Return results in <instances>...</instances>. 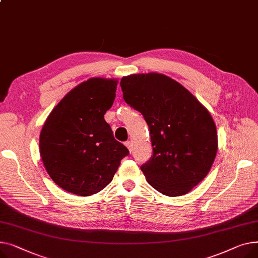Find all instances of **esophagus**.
I'll use <instances>...</instances> for the list:
<instances>
[{
	"label": "esophagus",
	"mask_w": 258,
	"mask_h": 258,
	"mask_svg": "<svg viewBox=\"0 0 258 258\" xmlns=\"http://www.w3.org/2000/svg\"><path fill=\"white\" fill-rule=\"evenodd\" d=\"M125 146L128 148V150L131 152V150H132V142H131V141L126 142V143H125Z\"/></svg>",
	"instance_id": "obj_1"
}]
</instances>
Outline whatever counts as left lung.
Segmentation results:
<instances>
[{
	"instance_id": "left-lung-1",
	"label": "left lung",
	"mask_w": 258,
	"mask_h": 258,
	"mask_svg": "<svg viewBox=\"0 0 258 258\" xmlns=\"http://www.w3.org/2000/svg\"><path fill=\"white\" fill-rule=\"evenodd\" d=\"M127 104L142 112L150 129L153 156L142 165L159 192H189L209 173L218 151L217 127L205 106L163 74H133L120 79Z\"/></svg>"
}]
</instances>
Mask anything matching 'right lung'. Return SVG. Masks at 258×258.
Instances as JSON below:
<instances>
[{"label":"right lung","mask_w":258,"mask_h":258,"mask_svg":"<svg viewBox=\"0 0 258 258\" xmlns=\"http://www.w3.org/2000/svg\"><path fill=\"white\" fill-rule=\"evenodd\" d=\"M117 79L90 78L73 88L45 119L39 152L62 189L92 196L113 179L128 149L113 138L104 114L113 104Z\"/></svg>","instance_id":"obj_1"}]
</instances>
